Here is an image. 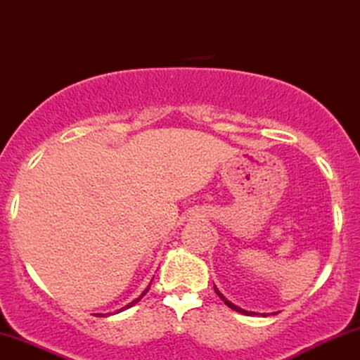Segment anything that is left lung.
I'll return each mask as SVG.
<instances>
[{
  "label": "left lung",
  "mask_w": 360,
  "mask_h": 360,
  "mask_svg": "<svg viewBox=\"0 0 360 360\" xmlns=\"http://www.w3.org/2000/svg\"><path fill=\"white\" fill-rule=\"evenodd\" d=\"M214 292L216 293H218V297L219 298H221V300L224 302V304H226L228 307H229V309H231V310H235V311H240V314H245V315H251V314H255V311H246V310H243V309H240V307H236L235 304H231V302H229V300H226V298H224V295H223V293L221 292H219V290L218 288H216L214 287Z\"/></svg>",
  "instance_id": "obj_1"
}]
</instances>
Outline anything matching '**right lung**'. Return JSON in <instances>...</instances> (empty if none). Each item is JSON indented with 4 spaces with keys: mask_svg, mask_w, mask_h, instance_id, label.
<instances>
[{
    "mask_svg": "<svg viewBox=\"0 0 360 360\" xmlns=\"http://www.w3.org/2000/svg\"><path fill=\"white\" fill-rule=\"evenodd\" d=\"M149 287H150V283H149ZM149 287H147V288L144 290V292H142V295H141V297H139V298H136V300H132V302H131V304H129V305H125V307H122V309H120V310H125V309H129V307L136 305V304H137V302H139V300H141V298H142V297H144L147 292H149ZM120 310H119V311H120ZM102 317H103V315H102Z\"/></svg>",
    "mask_w": 360,
    "mask_h": 360,
    "instance_id": "right-lung-1",
    "label": "right lung"
}]
</instances>
